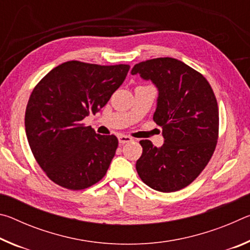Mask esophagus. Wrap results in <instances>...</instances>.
<instances>
[{
    "label": "esophagus",
    "mask_w": 250,
    "mask_h": 250,
    "mask_svg": "<svg viewBox=\"0 0 250 250\" xmlns=\"http://www.w3.org/2000/svg\"><path fill=\"white\" fill-rule=\"evenodd\" d=\"M118 140H119L120 145H125V143H128L132 141V138L129 137V135H125V134H120L118 137Z\"/></svg>",
    "instance_id": "34e87169"
}]
</instances>
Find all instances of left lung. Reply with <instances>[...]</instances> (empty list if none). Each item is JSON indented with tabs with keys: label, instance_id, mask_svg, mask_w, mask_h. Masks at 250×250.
<instances>
[{
	"label": "left lung",
	"instance_id": "8db88e82",
	"mask_svg": "<svg viewBox=\"0 0 250 250\" xmlns=\"http://www.w3.org/2000/svg\"><path fill=\"white\" fill-rule=\"evenodd\" d=\"M132 75L151 80L159 90L153 115L164 143L141 140L135 168L151 188L170 193L186 188L204 170L218 139V105L210 84L192 67L171 57L134 65Z\"/></svg>",
	"mask_w": 250,
	"mask_h": 250
}]
</instances>
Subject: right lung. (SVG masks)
Listing matches in <instances>:
<instances>
[{"instance_id":"1","label":"right lung","mask_w":250,"mask_h":250,"mask_svg":"<svg viewBox=\"0 0 250 250\" xmlns=\"http://www.w3.org/2000/svg\"><path fill=\"white\" fill-rule=\"evenodd\" d=\"M129 65L78 61L55 67L36 84L25 111L33 155L54 183L83 189L99 182L116 154V135H100L83 120L98 112L125 82Z\"/></svg>"}]
</instances>
